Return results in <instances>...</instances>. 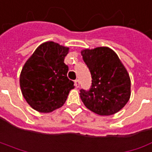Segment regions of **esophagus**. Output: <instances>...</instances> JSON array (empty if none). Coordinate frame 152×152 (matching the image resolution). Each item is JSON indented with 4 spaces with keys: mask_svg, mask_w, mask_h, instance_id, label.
Segmentation results:
<instances>
[{
    "mask_svg": "<svg viewBox=\"0 0 152 152\" xmlns=\"http://www.w3.org/2000/svg\"><path fill=\"white\" fill-rule=\"evenodd\" d=\"M75 86H76V88H79L80 87V82H79V80H75Z\"/></svg>",
    "mask_w": 152,
    "mask_h": 152,
    "instance_id": "34e87169",
    "label": "esophagus"
}]
</instances>
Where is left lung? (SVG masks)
I'll use <instances>...</instances> for the list:
<instances>
[{
  "mask_svg": "<svg viewBox=\"0 0 152 152\" xmlns=\"http://www.w3.org/2000/svg\"><path fill=\"white\" fill-rule=\"evenodd\" d=\"M82 55L92 76L90 88L80 90L83 104L98 115L118 112L128 103L131 94L127 69L115 52L106 47L83 50Z\"/></svg>",
  "mask_w": 152,
  "mask_h": 152,
  "instance_id": "left-lung-1",
  "label": "left lung"
}]
</instances>
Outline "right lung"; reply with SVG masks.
<instances>
[{
	"mask_svg": "<svg viewBox=\"0 0 152 152\" xmlns=\"http://www.w3.org/2000/svg\"><path fill=\"white\" fill-rule=\"evenodd\" d=\"M69 48L53 42L40 45L24 64L20 74L23 98L34 110L52 112L65 103L74 82L67 77L64 63Z\"/></svg>",
	"mask_w": 152,
	"mask_h": 152,
	"instance_id": "add662e5",
	"label": "right lung"
}]
</instances>
